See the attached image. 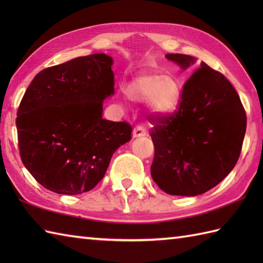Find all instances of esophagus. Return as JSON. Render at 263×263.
<instances>
[{
    "mask_svg": "<svg viewBox=\"0 0 263 263\" xmlns=\"http://www.w3.org/2000/svg\"><path fill=\"white\" fill-rule=\"evenodd\" d=\"M147 136V130L142 125H137L133 128V138H140Z\"/></svg>",
    "mask_w": 263,
    "mask_h": 263,
    "instance_id": "1",
    "label": "esophagus"
}]
</instances>
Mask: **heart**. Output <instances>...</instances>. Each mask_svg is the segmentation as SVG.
Segmentation results:
<instances>
[{
  "label": "heart",
  "instance_id": "heart-1",
  "mask_svg": "<svg viewBox=\"0 0 263 263\" xmlns=\"http://www.w3.org/2000/svg\"><path fill=\"white\" fill-rule=\"evenodd\" d=\"M125 95L132 102H150V106L156 113L168 114L180 103L181 87L172 76L147 73L128 83L125 88Z\"/></svg>",
  "mask_w": 263,
  "mask_h": 263
}]
</instances>
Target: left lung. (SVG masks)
<instances>
[{
	"instance_id": "1",
	"label": "left lung",
	"mask_w": 263,
	"mask_h": 263,
	"mask_svg": "<svg viewBox=\"0 0 263 263\" xmlns=\"http://www.w3.org/2000/svg\"><path fill=\"white\" fill-rule=\"evenodd\" d=\"M166 58L182 69L195 61L185 54ZM152 123L153 180L166 193L194 197L215 187L236 165L247 113L232 83L202 62L184 83L177 110Z\"/></svg>"
}]
</instances>
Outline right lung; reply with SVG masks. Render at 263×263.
<instances>
[{"mask_svg": "<svg viewBox=\"0 0 263 263\" xmlns=\"http://www.w3.org/2000/svg\"><path fill=\"white\" fill-rule=\"evenodd\" d=\"M111 65L113 59L102 53L44 69L21 99L15 121L20 157L49 191H90L116 149L131 140V124L103 119L104 99L114 93Z\"/></svg>", "mask_w": 263, "mask_h": 263, "instance_id": "1", "label": "right lung"}]
</instances>
